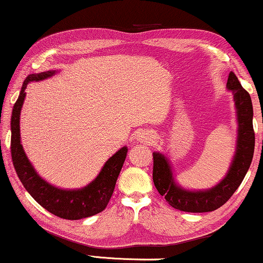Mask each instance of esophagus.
<instances>
[{"mask_svg": "<svg viewBox=\"0 0 263 263\" xmlns=\"http://www.w3.org/2000/svg\"><path fill=\"white\" fill-rule=\"evenodd\" d=\"M136 140L140 142H143V143H147V145H151V143L154 142V140H156V138H154V135L152 134V133L149 132H139L138 134H136Z\"/></svg>", "mask_w": 263, "mask_h": 263, "instance_id": "esophagus-1", "label": "esophagus"}]
</instances>
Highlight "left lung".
<instances>
[{
  "instance_id": "1",
  "label": "left lung",
  "mask_w": 263,
  "mask_h": 263,
  "mask_svg": "<svg viewBox=\"0 0 263 263\" xmlns=\"http://www.w3.org/2000/svg\"><path fill=\"white\" fill-rule=\"evenodd\" d=\"M226 88L232 92L236 109V149L225 177L210 189L192 190L176 182L172 164L165 154L153 153V182L161 196L176 210L190 213L212 212L221 207L240 185L249 170L255 148L253 104L250 95L242 87L238 78L230 71Z\"/></svg>"
}]
</instances>
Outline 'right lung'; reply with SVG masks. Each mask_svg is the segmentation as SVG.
<instances>
[{"mask_svg": "<svg viewBox=\"0 0 263 263\" xmlns=\"http://www.w3.org/2000/svg\"><path fill=\"white\" fill-rule=\"evenodd\" d=\"M55 74H57V70L42 71V73L28 75L24 81L19 98L14 104L12 118H10V132H12L10 151H12L13 165L17 177L20 178L28 194L50 213L68 220H79L82 218L92 217L105 210L114 193L118 175L124 164L128 147H122L112 157H110L98 176L82 188L63 189L45 181L35 171L21 145L20 114L26 97L25 89L27 85L32 81L45 80Z\"/></svg>", "mask_w": 263, "mask_h": 263, "instance_id": "1", "label": "right lung"}]
</instances>
